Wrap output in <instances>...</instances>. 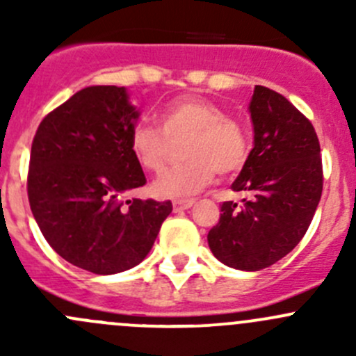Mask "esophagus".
<instances>
[{
  "instance_id": "esophagus-1",
  "label": "esophagus",
  "mask_w": 356,
  "mask_h": 356,
  "mask_svg": "<svg viewBox=\"0 0 356 356\" xmlns=\"http://www.w3.org/2000/svg\"><path fill=\"white\" fill-rule=\"evenodd\" d=\"M193 204H195V201L193 200H175L174 203H172V207H174V211H184V210H189Z\"/></svg>"
}]
</instances>
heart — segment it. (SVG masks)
<instances>
[{
	"mask_svg": "<svg viewBox=\"0 0 356 356\" xmlns=\"http://www.w3.org/2000/svg\"><path fill=\"white\" fill-rule=\"evenodd\" d=\"M160 129L138 124L131 132V152L145 170L158 174L170 158L172 143L184 145V165L170 168L153 182L155 196L184 200L207 188L215 177L234 174L248 155L243 125L227 117L222 106L204 98L182 96L158 113Z\"/></svg>",
	"mask_w": 356,
	"mask_h": 356,
	"instance_id": "obj_1",
	"label": "heart"
}]
</instances>
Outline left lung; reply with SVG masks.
Returning <instances> with one entry per match:
<instances>
[{
	"mask_svg": "<svg viewBox=\"0 0 356 356\" xmlns=\"http://www.w3.org/2000/svg\"><path fill=\"white\" fill-rule=\"evenodd\" d=\"M248 110L253 149L231 186L246 198L222 204L208 246L227 267L254 272L305 236L322 196V160L314 125L284 96L254 86Z\"/></svg>",
	"mask_w": 356,
	"mask_h": 356,
	"instance_id": "1",
	"label": "left lung"
}]
</instances>
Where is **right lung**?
<instances>
[{"mask_svg":"<svg viewBox=\"0 0 356 356\" xmlns=\"http://www.w3.org/2000/svg\"><path fill=\"white\" fill-rule=\"evenodd\" d=\"M139 115L125 88L89 86L46 115L32 141V215L60 257L92 274L141 264L172 211L170 201L122 200L146 182L129 143Z\"/></svg>","mask_w":356,"mask_h":356,"instance_id":"add662e5","label":"right lung"}]
</instances>
